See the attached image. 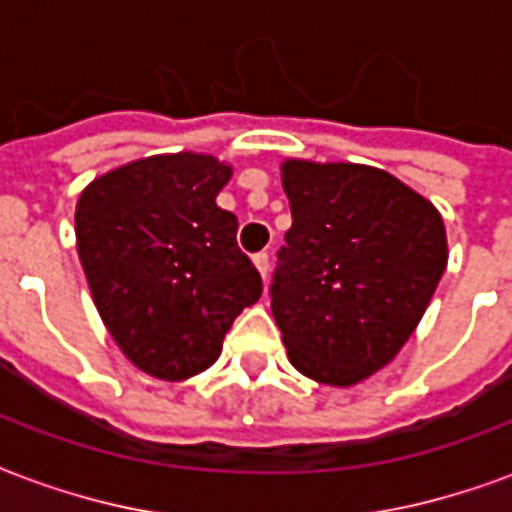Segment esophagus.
<instances>
[{
  "instance_id": "34e87169",
  "label": "esophagus",
  "mask_w": 512,
  "mask_h": 512,
  "mask_svg": "<svg viewBox=\"0 0 512 512\" xmlns=\"http://www.w3.org/2000/svg\"><path fill=\"white\" fill-rule=\"evenodd\" d=\"M252 260H255V266H257V271H260V277L266 279L268 277V252H257Z\"/></svg>"
}]
</instances>
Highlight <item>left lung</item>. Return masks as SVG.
I'll list each match as a JSON object with an SVG mask.
<instances>
[{"label": "left lung", "instance_id": "8db88e82", "mask_svg": "<svg viewBox=\"0 0 512 512\" xmlns=\"http://www.w3.org/2000/svg\"><path fill=\"white\" fill-rule=\"evenodd\" d=\"M293 224L279 249L271 312L290 365L351 386L389 365L447 268L439 211L389 172L290 158Z\"/></svg>", "mask_w": 512, "mask_h": 512}]
</instances>
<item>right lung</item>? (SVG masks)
I'll use <instances>...</instances> for the list:
<instances>
[{
  "label": "right lung",
  "mask_w": 512,
  "mask_h": 512,
  "mask_svg": "<svg viewBox=\"0 0 512 512\" xmlns=\"http://www.w3.org/2000/svg\"><path fill=\"white\" fill-rule=\"evenodd\" d=\"M233 169L202 153L131 161L76 202V249L120 351L147 376L211 367L224 334L263 293L238 249V219L216 205Z\"/></svg>",
  "instance_id": "1"
}]
</instances>
